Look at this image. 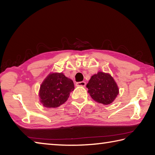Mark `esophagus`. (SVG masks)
Masks as SVG:
<instances>
[{
    "label": "esophagus",
    "mask_w": 155,
    "mask_h": 155,
    "mask_svg": "<svg viewBox=\"0 0 155 155\" xmlns=\"http://www.w3.org/2000/svg\"><path fill=\"white\" fill-rule=\"evenodd\" d=\"M85 85H86V83L85 81H81V82H77L76 83V85L77 86H82V87L85 86Z\"/></svg>",
    "instance_id": "1"
}]
</instances>
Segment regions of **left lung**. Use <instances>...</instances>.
I'll list each match as a JSON object with an SVG mask.
<instances>
[{
  "label": "left lung",
  "instance_id": "1",
  "mask_svg": "<svg viewBox=\"0 0 155 155\" xmlns=\"http://www.w3.org/2000/svg\"><path fill=\"white\" fill-rule=\"evenodd\" d=\"M86 87L93 100L103 104H111L119 93L118 87L114 78L108 73L102 72L94 74Z\"/></svg>",
  "mask_w": 155,
  "mask_h": 155
}]
</instances>
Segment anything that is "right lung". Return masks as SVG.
<instances>
[{
    "label": "right lung",
    "mask_w": 155,
    "mask_h": 155,
    "mask_svg": "<svg viewBox=\"0 0 155 155\" xmlns=\"http://www.w3.org/2000/svg\"><path fill=\"white\" fill-rule=\"evenodd\" d=\"M74 89L73 81L63 73H51L40 86L41 103L46 108L58 107L66 102Z\"/></svg>",
    "instance_id": "1"
}]
</instances>
